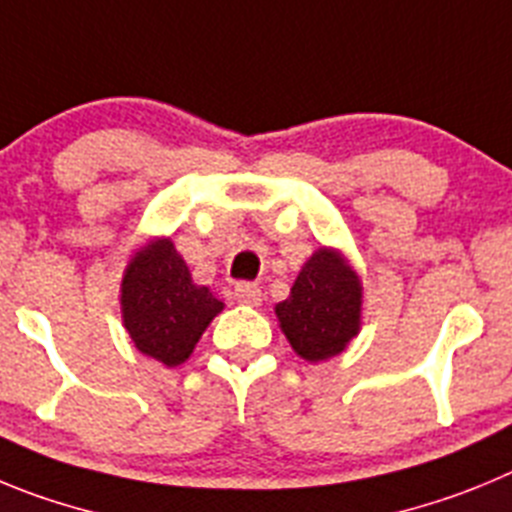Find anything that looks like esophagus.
<instances>
[{
    "label": "esophagus",
    "mask_w": 512,
    "mask_h": 512,
    "mask_svg": "<svg viewBox=\"0 0 512 512\" xmlns=\"http://www.w3.org/2000/svg\"><path fill=\"white\" fill-rule=\"evenodd\" d=\"M234 296L245 306H260L262 303V290L255 283H237L234 285Z\"/></svg>",
    "instance_id": "1"
}]
</instances>
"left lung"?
<instances>
[{"instance_id":"obj_1","label":"left lung","mask_w":512,"mask_h":512,"mask_svg":"<svg viewBox=\"0 0 512 512\" xmlns=\"http://www.w3.org/2000/svg\"><path fill=\"white\" fill-rule=\"evenodd\" d=\"M290 347L308 362L336 357L359 331L362 283L336 250L321 247L301 267L290 296L275 306Z\"/></svg>"}]
</instances>
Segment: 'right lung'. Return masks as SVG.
<instances>
[{
  "label": "right lung",
  "instance_id": "right-lung-1",
  "mask_svg": "<svg viewBox=\"0 0 512 512\" xmlns=\"http://www.w3.org/2000/svg\"><path fill=\"white\" fill-rule=\"evenodd\" d=\"M224 303L196 285L170 239H153L130 260L122 278V319L132 342L147 357L176 367Z\"/></svg>",
  "mask_w": 512,
  "mask_h": 512
}]
</instances>
